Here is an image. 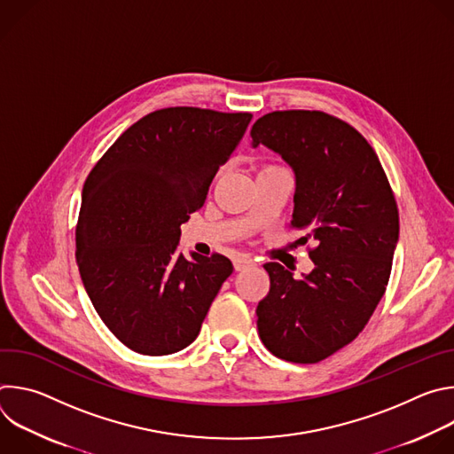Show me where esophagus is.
<instances>
[{"label": "esophagus", "mask_w": 454, "mask_h": 454, "mask_svg": "<svg viewBox=\"0 0 454 454\" xmlns=\"http://www.w3.org/2000/svg\"><path fill=\"white\" fill-rule=\"evenodd\" d=\"M249 266H253V261H251V258H247V256H239V258H235V261H233L235 271H242V270H246Z\"/></svg>", "instance_id": "34e87169"}]
</instances>
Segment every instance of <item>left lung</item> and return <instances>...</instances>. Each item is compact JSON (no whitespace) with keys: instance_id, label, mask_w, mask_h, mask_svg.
I'll list each match as a JSON object with an SVG mask.
<instances>
[{"instance_id":"obj_1","label":"left lung","mask_w":454,"mask_h":454,"mask_svg":"<svg viewBox=\"0 0 454 454\" xmlns=\"http://www.w3.org/2000/svg\"><path fill=\"white\" fill-rule=\"evenodd\" d=\"M296 179L291 226L312 239L314 270L294 278L264 264L271 287L256 307L266 348L291 363H317L354 341L380 301L399 240L394 192L370 144L321 111H273L251 127Z\"/></svg>"}]
</instances>
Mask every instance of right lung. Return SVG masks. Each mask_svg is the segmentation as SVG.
<instances>
[{
    "label": "right lung",
    "mask_w": 454,
    "mask_h": 454,
    "mask_svg": "<svg viewBox=\"0 0 454 454\" xmlns=\"http://www.w3.org/2000/svg\"><path fill=\"white\" fill-rule=\"evenodd\" d=\"M251 118L200 107L149 113L90 172L77 264L95 310L127 348L167 356L198 338L233 266L217 253L184 258L181 224L203 207Z\"/></svg>",
    "instance_id": "add662e5"
}]
</instances>
